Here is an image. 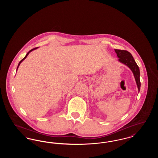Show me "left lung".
Returning a JSON list of instances; mask_svg holds the SVG:
<instances>
[{
	"label": "left lung",
	"mask_w": 158,
	"mask_h": 158,
	"mask_svg": "<svg viewBox=\"0 0 158 158\" xmlns=\"http://www.w3.org/2000/svg\"><path fill=\"white\" fill-rule=\"evenodd\" d=\"M115 52L117 54V56L118 58V61L126 65L132 71L135 78V82L137 84L138 90L140 91V70L135 60H134L133 57L131 53L126 50H121L115 49Z\"/></svg>",
	"instance_id": "8db88e82"
}]
</instances>
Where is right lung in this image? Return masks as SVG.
Listing matches in <instances>:
<instances>
[{
  "mask_svg": "<svg viewBox=\"0 0 158 158\" xmlns=\"http://www.w3.org/2000/svg\"><path fill=\"white\" fill-rule=\"evenodd\" d=\"M38 47H36V48H33V49H32V50H31L30 51H29V52H28V53H27V54H26V56H25V57H24V58H23V59H22V60H21V61H19V64H18V67H17V69H16V71H17V70H18V68H19V65H20V64H21V62H22V61H23V60H25V59H26V57H27V56H28V54H29V53H30V52H32V51H33V50H35V49H37V48Z\"/></svg>",
  "mask_w": 158,
  "mask_h": 158,
  "instance_id": "1",
  "label": "right lung"
}]
</instances>
